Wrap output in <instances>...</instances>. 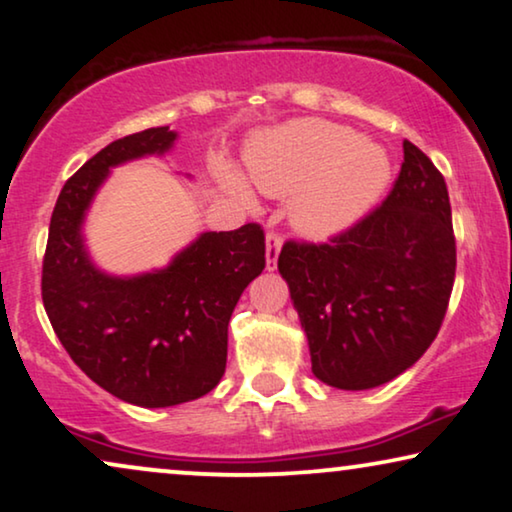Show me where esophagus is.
<instances>
[{"label":"esophagus","mask_w":512,"mask_h":512,"mask_svg":"<svg viewBox=\"0 0 512 512\" xmlns=\"http://www.w3.org/2000/svg\"><path fill=\"white\" fill-rule=\"evenodd\" d=\"M279 251H282V237L277 233H268V237H265V268L268 270L277 268Z\"/></svg>","instance_id":"1"}]
</instances>
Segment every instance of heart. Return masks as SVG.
Here are the masks:
<instances>
[{"label":"heart","instance_id":"b5f03b06","mask_svg":"<svg viewBox=\"0 0 512 512\" xmlns=\"http://www.w3.org/2000/svg\"><path fill=\"white\" fill-rule=\"evenodd\" d=\"M247 174L258 191L291 200V221L307 237H331L354 226L380 200L391 179L382 144L345 125L300 118L265 132L247 151ZM230 191L249 200L233 170L221 172Z\"/></svg>","mask_w":512,"mask_h":512}]
</instances>
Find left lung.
Here are the masks:
<instances>
[{"instance_id":"obj_1","label":"left lung","mask_w":512,"mask_h":512,"mask_svg":"<svg viewBox=\"0 0 512 512\" xmlns=\"http://www.w3.org/2000/svg\"><path fill=\"white\" fill-rule=\"evenodd\" d=\"M277 268L314 377L345 391L391 382L436 340L450 303L457 247L443 174L405 139L387 200L328 244L286 242Z\"/></svg>"}]
</instances>
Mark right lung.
Instances as JSON below:
<instances>
[{
  "label": "right lung",
  "instance_id": "1",
  "mask_svg": "<svg viewBox=\"0 0 512 512\" xmlns=\"http://www.w3.org/2000/svg\"><path fill=\"white\" fill-rule=\"evenodd\" d=\"M170 125L116 139L95 153L55 202L41 298L55 335L95 384L125 403L170 408L221 382L228 321L249 282L265 268L261 226L200 233L165 268L118 277L88 254L83 223L114 167L165 156Z\"/></svg>",
  "mask_w": 512,
  "mask_h": 512
}]
</instances>
